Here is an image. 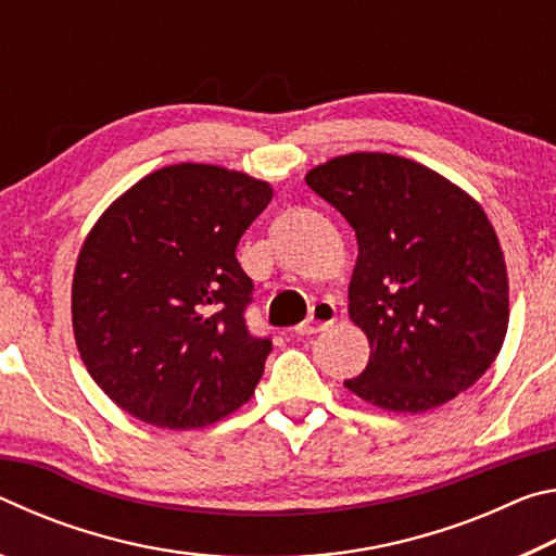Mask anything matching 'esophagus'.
<instances>
[{
  "label": "esophagus",
  "mask_w": 556,
  "mask_h": 556,
  "mask_svg": "<svg viewBox=\"0 0 556 556\" xmlns=\"http://www.w3.org/2000/svg\"><path fill=\"white\" fill-rule=\"evenodd\" d=\"M336 321V304L333 301H318V304L312 306V314L304 324H299L294 328L296 336H314L318 331H324L326 326H331Z\"/></svg>",
  "instance_id": "esophagus-1"
}]
</instances>
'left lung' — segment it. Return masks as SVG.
I'll return each mask as SVG.
<instances>
[{
	"mask_svg": "<svg viewBox=\"0 0 556 556\" xmlns=\"http://www.w3.org/2000/svg\"><path fill=\"white\" fill-rule=\"evenodd\" d=\"M306 184L357 238L348 314L368 336L370 361L345 388L380 409L419 414L481 380L510 318L505 257L481 203L382 152L336 156Z\"/></svg>",
	"mask_w": 556,
	"mask_h": 556,
	"instance_id": "left-lung-1",
	"label": "left lung"
}]
</instances>
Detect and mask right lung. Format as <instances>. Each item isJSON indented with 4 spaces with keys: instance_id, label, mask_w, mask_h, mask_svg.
Here are the masks:
<instances>
[{
    "instance_id": "add662e5",
    "label": "right lung",
    "mask_w": 556,
    "mask_h": 556,
    "mask_svg": "<svg viewBox=\"0 0 556 556\" xmlns=\"http://www.w3.org/2000/svg\"><path fill=\"white\" fill-rule=\"evenodd\" d=\"M271 186L213 164L144 176L92 225L73 275V333L98 388L131 417L201 429L242 407L269 338L248 331L235 250Z\"/></svg>"
}]
</instances>
